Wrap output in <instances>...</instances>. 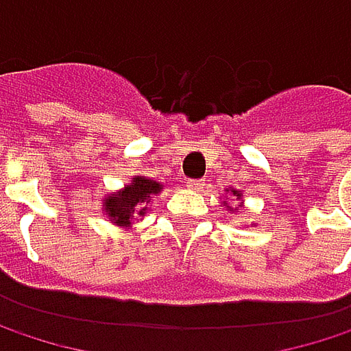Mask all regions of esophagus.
<instances>
[{"mask_svg": "<svg viewBox=\"0 0 351 351\" xmlns=\"http://www.w3.org/2000/svg\"><path fill=\"white\" fill-rule=\"evenodd\" d=\"M186 186H189L191 191H201V189L205 186V182L199 180V178H189V180H186Z\"/></svg>", "mask_w": 351, "mask_h": 351, "instance_id": "34e87169", "label": "esophagus"}]
</instances>
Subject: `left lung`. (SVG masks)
<instances>
[{
	"label": "left lung",
	"instance_id": "8db88e82",
	"mask_svg": "<svg viewBox=\"0 0 351 351\" xmlns=\"http://www.w3.org/2000/svg\"><path fill=\"white\" fill-rule=\"evenodd\" d=\"M232 197L242 199V193H240V191H236V189H232ZM223 205H226V207H230V205H228V201H223ZM230 211H232V207H230Z\"/></svg>",
	"mask_w": 351,
	"mask_h": 351
}]
</instances>
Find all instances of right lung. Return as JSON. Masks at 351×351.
Wrapping results in <instances>:
<instances>
[{
	"label": "right lung",
	"mask_w": 351,
	"mask_h": 351,
	"mask_svg": "<svg viewBox=\"0 0 351 351\" xmlns=\"http://www.w3.org/2000/svg\"><path fill=\"white\" fill-rule=\"evenodd\" d=\"M162 189L160 182L148 176H134L130 184H125L115 195H107L104 199V211L111 223L130 228L136 217L146 213V203Z\"/></svg>",
	"instance_id": "add662e5"
}]
</instances>
